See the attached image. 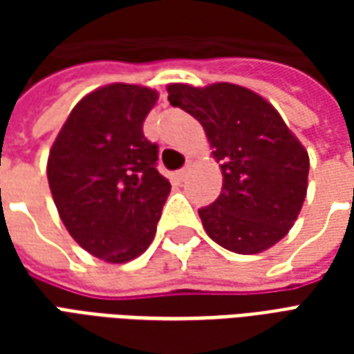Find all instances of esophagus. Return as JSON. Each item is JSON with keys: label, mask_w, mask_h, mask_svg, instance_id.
Wrapping results in <instances>:
<instances>
[{"label": "esophagus", "mask_w": 354, "mask_h": 354, "mask_svg": "<svg viewBox=\"0 0 354 354\" xmlns=\"http://www.w3.org/2000/svg\"><path fill=\"white\" fill-rule=\"evenodd\" d=\"M187 172H189V165H185L184 169H180V170H178L176 174H178V178H180V180H184V178L187 176Z\"/></svg>", "instance_id": "1"}]
</instances>
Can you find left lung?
Segmentation results:
<instances>
[{
  "mask_svg": "<svg viewBox=\"0 0 354 354\" xmlns=\"http://www.w3.org/2000/svg\"><path fill=\"white\" fill-rule=\"evenodd\" d=\"M169 102L203 124L222 162V193L199 208L208 237L237 254L277 245L301 210L309 174V155L279 111L233 83L205 88L174 83Z\"/></svg>",
  "mask_w": 354,
  "mask_h": 354,
  "instance_id": "1",
  "label": "left lung"
}]
</instances>
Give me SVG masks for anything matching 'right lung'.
I'll return each instance as SVG.
<instances>
[{
    "mask_svg": "<svg viewBox=\"0 0 354 354\" xmlns=\"http://www.w3.org/2000/svg\"><path fill=\"white\" fill-rule=\"evenodd\" d=\"M157 93L113 83L72 109L50 147L47 178L60 220L77 245L124 263L151 245L170 193L159 146L144 136Z\"/></svg>",
    "mask_w": 354,
    "mask_h": 354,
    "instance_id": "obj_1",
    "label": "right lung"
}]
</instances>
